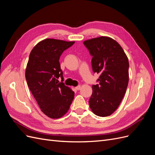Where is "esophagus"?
<instances>
[{"label": "esophagus", "instance_id": "1", "mask_svg": "<svg viewBox=\"0 0 155 155\" xmlns=\"http://www.w3.org/2000/svg\"><path fill=\"white\" fill-rule=\"evenodd\" d=\"M81 86L78 85V86H77L76 88H76V90H78V91H79V90H80V89H81Z\"/></svg>", "mask_w": 155, "mask_h": 155}]
</instances>
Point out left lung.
<instances>
[{
    "label": "left lung",
    "mask_w": 155,
    "mask_h": 155,
    "mask_svg": "<svg viewBox=\"0 0 155 155\" xmlns=\"http://www.w3.org/2000/svg\"><path fill=\"white\" fill-rule=\"evenodd\" d=\"M83 44L92 56L94 72L100 74L92 85L89 105L93 113L101 117L111 115L120 105L129 83V61L121 46L113 39L101 36Z\"/></svg>",
    "instance_id": "obj_1"
}]
</instances>
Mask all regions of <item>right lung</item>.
Here are the masks:
<instances>
[{"mask_svg":"<svg viewBox=\"0 0 155 155\" xmlns=\"http://www.w3.org/2000/svg\"><path fill=\"white\" fill-rule=\"evenodd\" d=\"M74 41L46 39L37 43L31 51L25 77L33 96L41 111L52 119L59 118L68 112L74 97V92L59 83L63 81L59 58Z\"/></svg>","mask_w":155,"mask_h":155,"instance_id":"add662e5","label":"right lung"}]
</instances>
